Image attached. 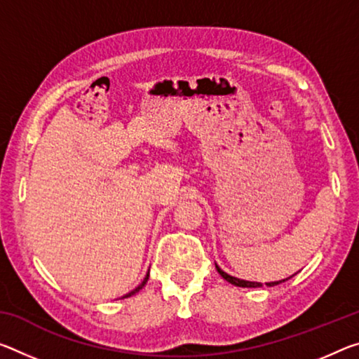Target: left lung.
<instances>
[{"instance_id": "8db88e82", "label": "left lung", "mask_w": 359, "mask_h": 359, "mask_svg": "<svg viewBox=\"0 0 359 359\" xmlns=\"http://www.w3.org/2000/svg\"><path fill=\"white\" fill-rule=\"evenodd\" d=\"M215 269H217V271H219V275L224 278L225 281H229V283H231V284H235V286H238V287H262V283H255V281H246V280H240V278H235V276H231V275H229V273H225L224 270L220 269L219 265H215ZM291 278V276H289ZM289 278H286V280H281V281H273V283H265L266 286H276V284H280V283H284V281H287Z\"/></svg>"}]
</instances>
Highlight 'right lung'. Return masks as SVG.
Wrapping results in <instances>:
<instances>
[{"label": "right lung", "mask_w": 359, "mask_h": 359, "mask_svg": "<svg viewBox=\"0 0 359 359\" xmlns=\"http://www.w3.org/2000/svg\"><path fill=\"white\" fill-rule=\"evenodd\" d=\"M149 276H150V273H147V276H145V278H144V281H142V283H140V284H139V286H137V287H135V289H134V291H130V292H128V294H126V295H123V297H130V295H134V294H135V292H139V291H140V289H142V287H144V286H145V284H147V281H149Z\"/></svg>", "instance_id": "add662e5"}]
</instances>
